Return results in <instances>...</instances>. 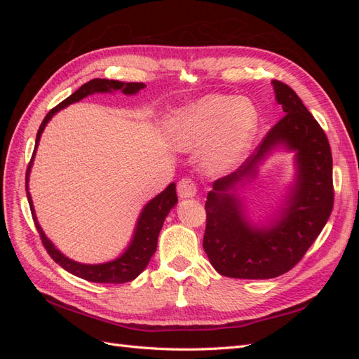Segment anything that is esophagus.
Returning <instances> with one entry per match:
<instances>
[{"mask_svg":"<svg viewBox=\"0 0 359 359\" xmlns=\"http://www.w3.org/2000/svg\"><path fill=\"white\" fill-rule=\"evenodd\" d=\"M177 191H178V196H180L181 199H190V198L196 196L198 186H196V182H194L193 180H190V178H182V180L178 182Z\"/></svg>","mask_w":359,"mask_h":359,"instance_id":"esophagus-1","label":"esophagus"}]
</instances>
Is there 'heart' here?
Here are the masks:
<instances>
[{"label": "heart", "instance_id": "1", "mask_svg": "<svg viewBox=\"0 0 359 359\" xmlns=\"http://www.w3.org/2000/svg\"><path fill=\"white\" fill-rule=\"evenodd\" d=\"M257 127V112L245 99L210 94L181 107L170 123V137L181 149H201L205 166L212 173H226L248 151Z\"/></svg>", "mask_w": 359, "mask_h": 359}]
</instances>
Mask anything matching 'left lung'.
<instances>
[{
    "instance_id": "obj_1",
    "label": "left lung",
    "mask_w": 359,
    "mask_h": 359,
    "mask_svg": "<svg viewBox=\"0 0 359 359\" xmlns=\"http://www.w3.org/2000/svg\"><path fill=\"white\" fill-rule=\"evenodd\" d=\"M283 116L257 151L231 175L217 180L205 202L203 250L217 273L264 280L295 266L327 224L332 205V156L328 137L297 93L273 81ZM277 146L297 153V177L278 219L268 226L248 222L236 194L237 184L257 175L258 163Z\"/></svg>"
}]
</instances>
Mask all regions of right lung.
<instances>
[{
	"instance_id": "right-lung-1",
	"label": "right lung",
	"mask_w": 359,
	"mask_h": 359,
	"mask_svg": "<svg viewBox=\"0 0 359 359\" xmlns=\"http://www.w3.org/2000/svg\"><path fill=\"white\" fill-rule=\"evenodd\" d=\"M145 86L147 85L142 82H119V81H112V79L111 81L109 79H93L90 82L83 83L79 90H76L72 95L67 97L66 100H62L58 106L50 109L48 112V115L45 116V119L41 121L37 136H36L34 153H32L31 161H29L28 169H27V178H25L27 198H28V203L31 208L32 220H34L37 232L40 233L41 243H43V245H45L46 252L61 268L69 271L70 274H73L76 277H81L83 280L93 281V283H115V285L127 283V281L135 280L147 268V265L149 264V259L153 257V255L156 253L157 240H158V233L161 231L163 222H165L169 211L178 202L175 182H170L165 190H163L160 194H157L154 199H151L144 206V210H142V212H140L139 219H137L132 241H130L127 250L121 256L111 260V262H104V264H97V265L79 264V262H74V260L69 259L67 256H64L60 250L48 240V236L45 235V232H43L41 226L37 222L34 206H32L31 194L28 191V180H29L32 160H34L43 130H45L46 124L50 121V118L58 111L64 109V107L74 103V102H79V100L85 99L86 95H91L94 93H112V91L119 90L127 95H133L142 88H145Z\"/></svg>"
}]
</instances>
